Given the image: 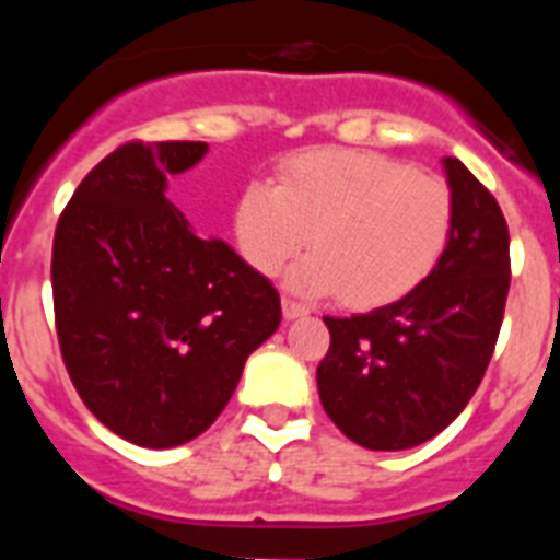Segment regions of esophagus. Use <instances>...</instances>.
<instances>
[{
  "label": "esophagus",
  "instance_id": "34e87169",
  "mask_svg": "<svg viewBox=\"0 0 560 560\" xmlns=\"http://www.w3.org/2000/svg\"><path fill=\"white\" fill-rule=\"evenodd\" d=\"M311 308L308 305H303L300 300H294V296H283V316L285 319H300V316H308Z\"/></svg>",
  "mask_w": 560,
  "mask_h": 560
}]
</instances>
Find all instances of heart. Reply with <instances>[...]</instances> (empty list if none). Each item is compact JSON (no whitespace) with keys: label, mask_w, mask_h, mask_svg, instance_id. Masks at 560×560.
<instances>
[{"label":"heart","mask_w":560,"mask_h":560,"mask_svg":"<svg viewBox=\"0 0 560 560\" xmlns=\"http://www.w3.org/2000/svg\"><path fill=\"white\" fill-rule=\"evenodd\" d=\"M454 230V192L443 176L353 148H308L277 165V182H249L232 207V235L246 264L291 271L305 294H336L353 308L407 296L440 264Z\"/></svg>","instance_id":"1"}]
</instances>
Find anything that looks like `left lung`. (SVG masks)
I'll use <instances>...</instances> for the list:
<instances>
[{"mask_svg": "<svg viewBox=\"0 0 560 560\" xmlns=\"http://www.w3.org/2000/svg\"><path fill=\"white\" fill-rule=\"evenodd\" d=\"M454 230L432 275L395 303L325 316L316 368L325 412L353 443L400 452L432 440L477 393L511 289V235L491 190L454 156Z\"/></svg>", "mask_w": 560, "mask_h": 560, "instance_id": "left-lung-1", "label": "left lung"}]
</instances>
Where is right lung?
Masks as SVG:
<instances>
[{
    "instance_id": "1",
    "label": "right lung",
    "mask_w": 560,
    "mask_h": 560,
    "mask_svg": "<svg viewBox=\"0 0 560 560\" xmlns=\"http://www.w3.org/2000/svg\"><path fill=\"white\" fill-rule=\"evenodd\" d=\"M207 142H126L63 207L52 305L63 364L103 427L145 448L199 438L280 325V294L165 199Z\"/></svg>"
}]
</instances>
